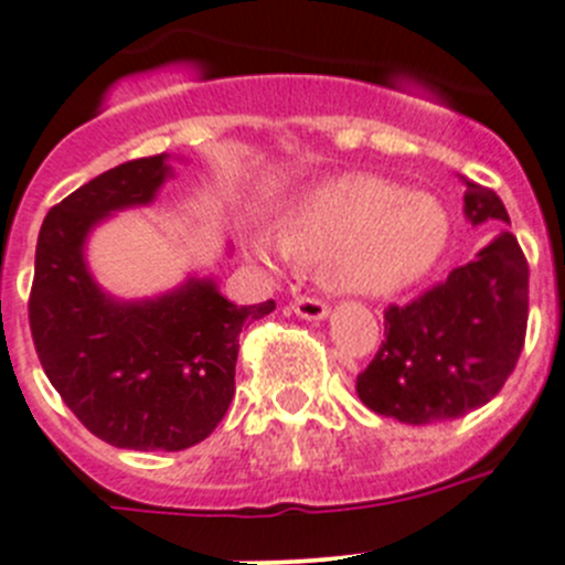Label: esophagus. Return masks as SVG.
I'll list each match as a JSON object with an SVG mask.
<instances>
[{
  "instance_id": "34e87169",
  "label": "esophagus",
  "mask_w": 565,
  "mask_h": 565,
  "mask_svg": "<svg viewBox=\"0 0 565 565\" xmlns=\"http://www.w3.org/2000/svg\"><path fill=\"white\" fill-rule=\"evenodd\" d=\"M292 312L303 320H323L329 315V307L320 298H295L292 301Z\"/></svg>"
}]
</instances>
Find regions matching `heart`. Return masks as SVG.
<instances>
[{
  "label": "heart",
  "instance_id": "obj_1",
  "mask_svg": "<svg viewBox=\"0 0 565 565\" xmlns=\"http://www.w3.org/2000/svg\"><path fill=\"white\" fill-rule=\"evenodd\" d=\"M450 238V211L430 191L343 174L298 196L284 213L281 231H256L253 247L267 264H323V276L340 292L391 298L425 281Z\"/></svg>",
  "mask_w": 565,
  "mask_h": 565
}]
</instances>
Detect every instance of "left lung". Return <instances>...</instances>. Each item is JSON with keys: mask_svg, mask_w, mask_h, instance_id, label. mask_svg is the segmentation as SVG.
I'll use <instances>...</instances> for the list:
<instances>
[{"mask_svg": "<svg viewBox=\"0 0 565 565\" xmlns=\"http://www.w3.org/2000/svg\"><path fill=\"white\" fill-rule=\"evenodd\" d=\"M470 225L504 222L495 191L465 182ZM530 318V267L510 231L408 307H388L385 340L363 374L365 408L405 425L456 419L501 391L521 358Z\"/></svg>", "mask_w": 565, "mask_h": 565, "instance_id": "left-lung-1", "label": "left lung"}]
</instances>
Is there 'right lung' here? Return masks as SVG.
I'll return each mask as SVG.
<instances>
[{
  "label": "right lung",
  "mask_w": 565,
  "mask_h": 565,
  "mask_svg": "<svg viewBox=\"0 0 565 565\" xmlns=\"http://www.w3.org/2000/svg\"><path fill=\"white\" fill-rule=\"evenodd\" d=\"M169 154L140 157L50 207L35 245L30 332L53 388L98 439L185 450L207 439L236 391L238 332L276 301L236 307L213 278L120 301L86 267V238L115 211L154 202Z\"/></svg>",
  "instance_id": "obj_1"
}]
</instances>
